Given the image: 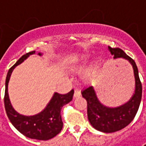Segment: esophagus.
<instances>
[{
    "label": "esophagus",
    "mask_w": 146,
    "mask_h": 146,
    "mask_svg": "<svg viewBox=\"0 0 146 146\" xmlns=\"http://www.w3.org/2000/svg\"><path fill=\"white\" fill-rule=\"evenodd\" d=\"M81 96V92L78 91V90H75L74 92V94H73V98H77V97H79Z\"/></svg>",
    "instance_id": "1"
}]
</instances>
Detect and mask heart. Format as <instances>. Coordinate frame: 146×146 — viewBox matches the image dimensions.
Returning <instances> with one entry per match:
<instances>
[{"label": "heart", "mask_w": 146, "mask_h": 146, "mask_svg": "<svg viewBox=\"0 0 146 146\" xmlns=\"http://www.w3.org/2000/svg\"><path fill=\"white\" fill-rule=\"evenodd\" d=\"M90 59H91V54H84L80 55L69 66V70L73 73H76L82 72L87 66ZM102 64H103V60L100 57L96 58V60L93 61L91 67L82 74L81 82L85 85L92 83L96 78Z\"/></svg>", "instance_id": "1"}]
</instances>
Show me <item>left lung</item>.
<instances>
[{"instance_id": "8db88e82", "label": "left lung", "mask_w": 146, "mask_h": 146, "mask_svg": "<svg viewBox=\"0 0 146 146\" xmlns=\"http://www.w3.org/2000/svg\"><path fill=\"white\" fill-rule=\"evenodd\" d=\"M108 50L113 55V59H124L132 67L135 78L133 95L128 101L116 107L107 106L101 103L94 86L85 89L82 92V96L87 102V117L92 127L100 131L112 133L127 127L135 117L141 100L142 86L135 61L119 48L108 46Z\"/></svg>"}]
</instances>
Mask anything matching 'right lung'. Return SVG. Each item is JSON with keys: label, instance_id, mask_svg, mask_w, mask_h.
<instances>
[{"label": "right lung", "instance_id": "add662e5", "mask_svg": "<svg viewBox=\"0 0 146 146\" xmlns=\"http://www.w3.org/2000/svg\"><path fill=\"white\" fill-rule=\"evenodd\" d=\"M34 54H36V51H32L23 55L15 65L10 68L5 80V92L4 98L5 108L10 123L20 133L31 139L47 141L58 135L62 130L63 122L60 115L61 109L64 105H67L72 100L73 90L65 95L54 92L45 109L36 114L27 116L18 113L12 106L9 97L8 84L10 76L16 66L22 64L30 55ZM37 54L42 55L43 54L38 52Z\"/></svg>", "mask_w": 146, "mask_h": 146}]
</instances>
